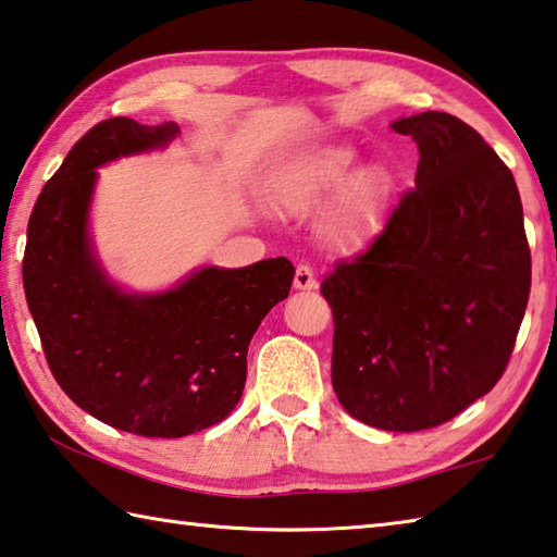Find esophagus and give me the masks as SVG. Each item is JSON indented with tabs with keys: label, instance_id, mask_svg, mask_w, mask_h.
Listing matches in <instances>:
<instances>
[{
	"label": "esophagus",
	"instance_id": "obj_1",
	"mask_svg": "<svg viewBox=\"0 0 557 557\" xmlns=\"http://www.w3.org/2000/svg\"><path fill=\"white\" fill-rule=\"evenodd\" d=\"M319 282L317 275H313V270L309 265H297L295 270V289L301 292H309V289H317Z\"/></svg>",
	"mask_w": 557,
	"mask_h": 557
}]
</instances>
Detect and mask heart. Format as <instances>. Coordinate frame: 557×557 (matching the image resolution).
<instances>
[{"instance_id": "obj_1", "label": "heart", "mask_w": 557, "mask_h": 557, "mask_svg": "<svg viewBox=\"0 0 557 557\" xmlns=\"http://www.w3.org/2000/svg\"><path fill=\"white\" fill-rule=\"evenodd\" d=\"M356 150L341 144L309 146L292 153L270 180L272 201L287 214H309L331 195H341L323 211L319 234L331 250H358L375 231L382 211L384 182L375 170L352 178Z\"/></svg>"}]
</instances>
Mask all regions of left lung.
Wrapping results in <instances>:
<instances>
[{
	"label": "left lung",
	"instance_id": "left-lung-1",
	"mask_svg": "<svg viewBox=\"0 0 557 557\" xmlns=\"http://www.w3.org/2000/svg\"><path fill=\"white\" fill-rule=\"evenodd\" d=\"M392 128L417 140V189L321 295L341 407L411 433L458 417L502 377L529 305L531 250L517 182L478 131L446 111Z\"/></svg>",
	"mask_w": 557,
	"mask_h": 557
}]
</instances>
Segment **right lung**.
Masks as SVG:
<instances>
[{
  "label": "right lung",
  "mask_w": 557,
  "mask_h": 557,
  "mask_svg": "<svg viewBox=\"0 0 557 557\" xmlns=\"http://www.w3.org/2000/svg\"><path fill=\"white\" fill-rule=\"evenodd\" d=\"M180 126L107 119L77 140L28 219L24 292L50 372L79 409L119 431L182 438L224 421L246 387L265 313L287 299V258L205 265L163 292H126L89 234L97 168L168 148Z\"/></svg>",
  "instance_id": "1"
}]
</instances>
